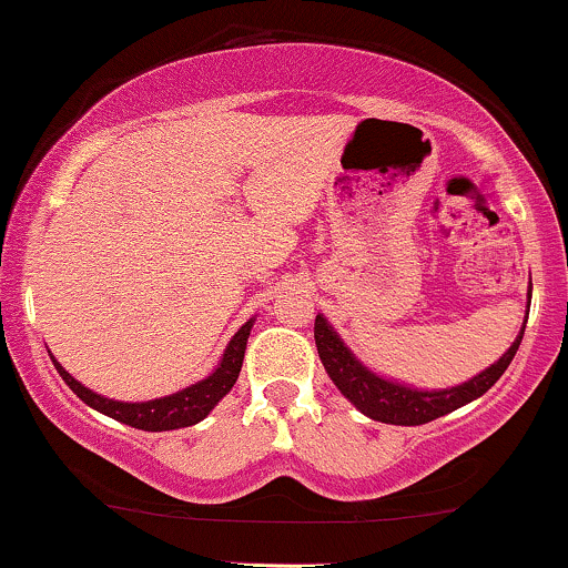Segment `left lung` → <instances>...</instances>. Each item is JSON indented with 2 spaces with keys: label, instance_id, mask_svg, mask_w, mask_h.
<instances>
[{
  "label": "left lung",
  "instance_id": "obj_1",
  "mask_svg": "<svg viewBox=\"0 0 568 568\" xmlns=\"http://www.w3.org/2000/svg\"><path fill=\"white\" fill-rule=\"evenodd\" d=\"M526 317H529V310H526ZM524 331L526 323L520 325V334L515 336L510 349H507L497 363H491V366L480 371L478 376H473L470 382H462L456 384V387L446 389H419L414 387V384L387 379V376H379L376 371L363 366L355 357V352H352L347 344H344V338L336 334L334 325L325 321L323 315L315 317L317 355H321L323 366L328 371L331 382L338 387V393L347 397L361 414H366L368 419L403 427L427 425V422L452 414V410L467 406V403L478 400L480 395L488 393L513 363L515 352L520 347V338H524Z\"/></svg>",
  "mask_w": 568,
  "mask_h": 568
}]
</instances>
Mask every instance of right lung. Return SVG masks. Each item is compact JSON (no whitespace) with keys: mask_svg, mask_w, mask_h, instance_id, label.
I'll return each instance as SVG.
<instances>
[{"mask_svg":"<svg viewBox=\"0 0 568 568\" xmlns=\"http://www.w3.org/2000/svg\"><path fill=\"white\" fill-rule=\"evenodd\" d=\"M253 321H256V317H251V321H247L243 328L232 336V342L226 344L224 355H221L219 366L213 368V374H207L205 379L189 384V387L179 389V393L154 397V400H143V403L112 400V397L98 395L93 389L84 387L82 382H77L53 355L50 357H53V366L58 374H61V379L69 384L71 393L80 397V400L88 403L90 408L101 410V414L112 416V419L135 429H146V433H165V429L197 425V422L205 419V416L219 406L221 397L234 387V382H237L240 376V368H243L245 344H247V336H251Z\"/></svg>","mask_w":568,"mask_h":568,"instance_id":"1","label":"right lung"}]
</instances>
